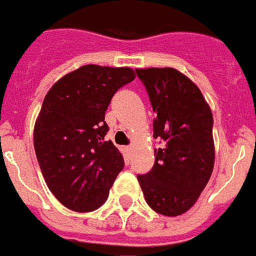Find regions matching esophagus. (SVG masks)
<instances>
[{
	"label": "esophagus",
	"instance_id": "1",
	"mask_svg": "<svg viewBox=\"0 0 256 256\" xmlns=\"http://www.w3.org/2000/svg\"><path fill=\"white\" fill-rule=\"evenodd\" d=\"M126 148V152H131L132 146H128V148Z\"/></svg>",
	"mask_w": 256,
	"mask_h": 256
}]
</instances>
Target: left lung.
Returning <instances> with one entry per match:
<instances>
[{
	"mask_svg": "<svg viewBox=\"0 0 256 256\" xmlns=\"http://www.w3.org/2000/svg\"><path fill=\"white\" fill-rule=\"evenodd\" d=\"M153 112L154 166L138 175L148 206L166 216H179L198 200L214 171L215 144L212 112L200 88L172 67L136 68Z\"/></svg>",
	"mask_w": 256,
	"mask_h": 256,
	"instance_id": "obj_1",
	"label": "left lung"
}]
</instances>
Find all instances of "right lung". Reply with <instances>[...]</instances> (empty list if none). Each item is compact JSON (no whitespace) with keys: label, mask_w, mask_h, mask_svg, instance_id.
<instances>
[{"label":"right lung","mask_w":256,"mask_h":256,"mask_svg":"<svg viewBox=\"0 0 256 256\" xmlns=\"http://www.w3.org/2000/svg\"><path fill=\"white\" fill-rule=\"evenodd\" d=\"M136 77L131 67L85 64L50 86L34 124V148L48 189L76 212L108 200L124 158L104 113L113 95Z\"/></svg>","instance_id":"add662e5"}]
</instances>
